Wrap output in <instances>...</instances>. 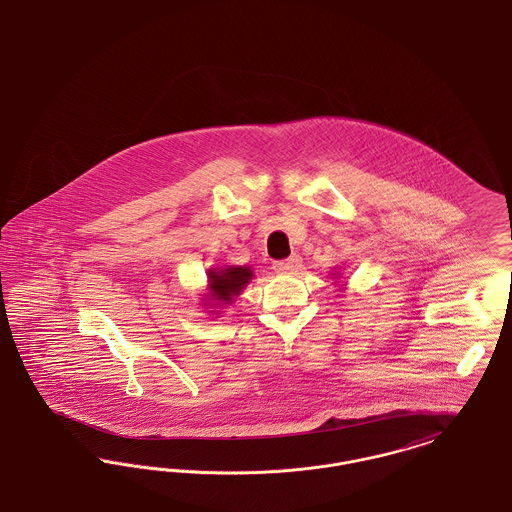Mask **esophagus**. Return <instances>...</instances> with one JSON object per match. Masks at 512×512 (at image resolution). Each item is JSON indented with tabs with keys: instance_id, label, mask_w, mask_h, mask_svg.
Listing matches in <instances>:
<instances>
[{
	"instance_id": "34e87169",
	"label": "esophagus",
	"mask_w": 512,
	"mask_h": 512,
	"mask_svg": "<svg viewBox=\"0 0 512 512\" xmlns=\"http://www.w3.org/2000/svg\"><path fill=\"white\" fill-rule=\"evenodd\" d=\"M302 268V260H300V256H296L293 254L291 258H287V260H281V262H275L273 264V269L277 271V273H296L298 269Z\"/></svg>"
}]
</instances>
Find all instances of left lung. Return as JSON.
Listing matches in <instances>:
<instances>
[{"label": "left lung", "instance_id": "1", "mask_svg": "<svg viewBox=\"0 0 512 512\" xmlns=\"http://www.w3.org/2000/svg\"><path fill=\"white\" fill-rule=\"evenodd\" d=\"M335 275L339 277V271H335V273H333V277H335ZM337 283H339V279H337ZM341 287H343V285H341Z\"/></svg>", "mask_w": 512, "mask_h": 512}]
</instances>
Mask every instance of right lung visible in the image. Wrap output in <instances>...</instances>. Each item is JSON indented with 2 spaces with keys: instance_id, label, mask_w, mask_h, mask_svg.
<instances>
[{
  "instance_id": "obj_1",
  "label": "right lung",
  "mask_w": 512,
  "mask_h": 512,
  "mask_svg": "<svg viewBox=\"0 0 512 512\" xmlns=\"http://www.w3.org/2000/svg\"><path fill=\"white\" fill-rule=\"evenodd\" d=\"M208 285L202 295V306L208 308L210 316L219 318V310L231 306L252 281L254 271L248 266H216L206 271Z\"/></svg>"
}]
</instances>
